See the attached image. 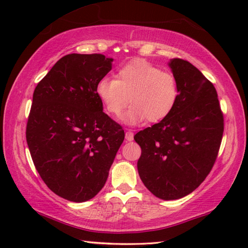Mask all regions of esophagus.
I'll return each instance as SVG.
<instances>
[{
    "mask_svg": "<svg viewBox=\"0 0 248 248\" xmlns=\"http://www.w3.org/2000/svg\"><path fill=\"white\" fill-rule=\"evenodd\" d=\"M133 132L131 130H128L127 132H125V140H127L128 141H131V140H133Z\"/></svg>",
    "mask_w": 248,
    "mask_h": 248,
    "instance_id": "esophagus-1",
    "label": "esophagus"
}]
</instances>
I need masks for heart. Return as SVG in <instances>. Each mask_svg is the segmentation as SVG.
Listing matches in <instances>:
<instances>
[{
  "mask_svg": "<svg viewBox=\"0 0 248 248\" xmlns=\"http://www.w3.org/2000/svg\"><path fill=\"white\" fill-rule=\"evenodd\" d=\"M96 93L105 110L117 117L127 107L124 123L136 124L147 119L159 123L175 109L179 99L176 77L162 71L144 60H134L116 72L115 80L102 78L97 83Z\"/></svg>",
  "mask_w": 248,
  "mask_h": 248,
  "instance_id": "b5f03b06",
  "label": "heart"
}]
</instances>
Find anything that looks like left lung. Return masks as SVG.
Segmentation results:
<instances>
[{
    "instance_id": "left-lung-1",
    "label": "left lung",
    "mask_w": 248,
    "mask_h": 248,
    "mask_svg": "<svg viewBox=\"0 0 248 248\" xmlns=\"http://www.w3.org/2000/svg\"><path fill=\"white\" fill-rule=\"evenodd\" d=\"M179 99L172 113L134 136L141 155L138 170L145 186L164 200L186 196L211 171L224 133L217 89L191 62L170 61Z\"/></svg>"
}]
</instances>
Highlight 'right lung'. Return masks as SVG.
I'll return each instance as SVG.
<instances>
[{"label": "right lung", "instance_id": "1", "mask_svg": "<svg viewBox=\"0 0 248 248\" xmlns=\"http://www.w3.org/2000/svg\"><path fill=\"white\" fill-rule=\"evenodd\" d=\"M112 62L102 54L65 55L34 91L26 124L31 160L46 186L73 202L101 191L124 140L96 93Z\"/></svg>", "mask_w": 248, "mask_h": 248}]
</instances>
